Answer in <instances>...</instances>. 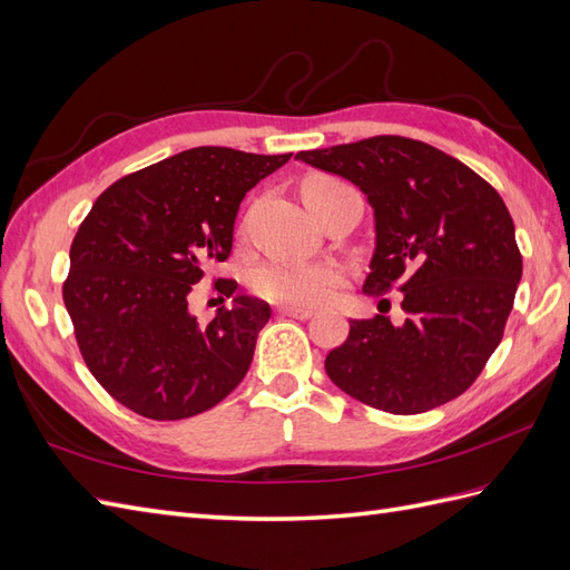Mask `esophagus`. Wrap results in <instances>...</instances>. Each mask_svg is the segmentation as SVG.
<instances>
[{"instance_id": "obj_1", "label": "esophagus", "mask_w": 570, "mask_h": 570, "mask_svg": "<svg viewBox=\"0 0 570 570\" xmlns=\"http://www.w3.org/2000/svg\"><path fill=\"white\" fill-rule=\"evenodd\" d=\"M276 313L286 315V317H296V320H308V317H313V311H311V308H296V305H288V308H279Z\"/></svg>"}]
</instances>
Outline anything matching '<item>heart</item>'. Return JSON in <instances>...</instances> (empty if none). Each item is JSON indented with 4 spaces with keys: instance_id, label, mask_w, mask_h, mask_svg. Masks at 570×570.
Segmentation results:
<instances>
[{
    "instance_id": "heart-1",
    "label": "heart",
    "mask_w": 570,
    "mask_h": 570,
    "mask_svg": "<svg viewBox=\"0 0 570 570\" xmlns=\"http://www.w3.org/2000/svg\"><path fill=\"white\" fill-rule=\"evenodd\" d=\"M334 180L327 175H315L305 183ZM344 282L342 267L332 262H317V265H305V262H286L272 259L262 265L253 274L255 294L272 303L286 305H323L332 301L337 288Z\"/></svg>"
}]
</instances>
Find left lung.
I'll list each match as a JSON object with an SVG mask.
<instances>
[{
  "instance_id": "1",
  "label": "left lung",
  "mask_w": 570,
  "mask_h": 570,
  "mask_svg": "<svg viewBox=\"0 0 570 570\" xmlns=\"http://www.w3.org/2000/svg\"><path fill=\"white\" fill-rule=\"evenodd\" d=\"M296 158L352 180L375 212L363 291H404L402 325L352 320L325 358L346 395L390 414L460 397L503 340L522 255L505 202L462 160L431 144L381 135Z\"/></svg>"
}]
</instances>
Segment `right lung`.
I'll list each match as a JSON object with an SVG mask.
<instances>
[{
	"label": "right lung",
	"mask_w": 570,
	"mask_h": 570,
	"mask_svg": "<svg viewBox=\"0 0 570 570\" xmlns=\"http://www.w3.org/2000/svg\"><path fill=\"white\" fill-rule=\"evenodd\" d=\"M291 154L197 146L115 180L69 250L62 298L83 363L112 400L154 421L212 410L250 368L269 305L250 296L199 325L187 296L226 262L247 189ZM236 279H216L226 298Z\"/></svg>",
	"instance_id": "add662e5"
}]
</instances>
